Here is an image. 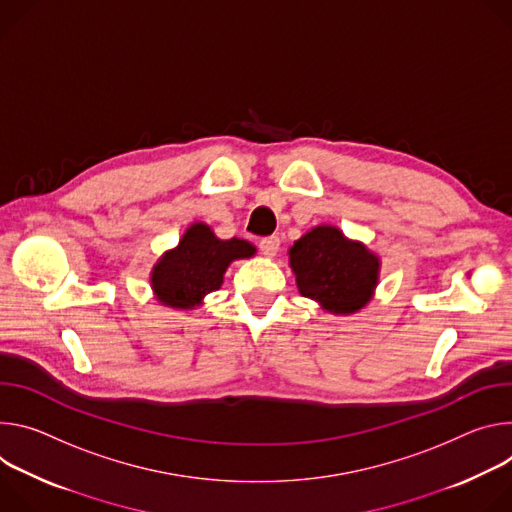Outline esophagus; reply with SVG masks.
I'll list each match as a JSON object with an SVG mask.
<instances>
[{"instance_id":"esophagus-1","label":"esophagus","mask_w":512,"mask_h":512,"mask_svg":"<svg viewBox=\"0 0 512 512\" xmlns=\"http://www.w3.org/2000/svg\"><path fill=\"white\" fill-rule=\"evenodd\" d=\"M278 248H280V240L276 236H270V238H264L260 240V252L266 256V258H274L278 254Z\"/></svg>"}]
</instances>
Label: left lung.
I'll return each mask as SVG.
<instances>
[{"instance_id":"obj_1","label":"left lung","mask_w":512,"mask_h":512,"mask_svg":"<svg viewBox=\"0 0 512 512\" xmlns=\"http://www.w3.org/2000/svg\"><path fill=\"white\" fill-rule=\"evenodd\" d=\"M297 289L325 313L354 315L364 309L380 282V256L350 240L337 225H315L289 248Z\"/></svg>"}]
</instances>
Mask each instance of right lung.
I'll return each mask as SVG.
<instances>
[{"instance_id": "obj_1", "label": "right lung", "mask_w": 512, "mask_h": 512, "mask_svg": "<svg viewBox=\"0 0 512 512\" xmlns=\"http://www.w3.org/2000/svg\"><path fill=\"white\" fill-rule=\"evenodd\" d=\"M256 256V246L232 238L221 240L205 221H193L179 244L166 250L150 270L154 299L170 309L191 311L223 285L234 260Z\"/></svg>"}]
</instances>
